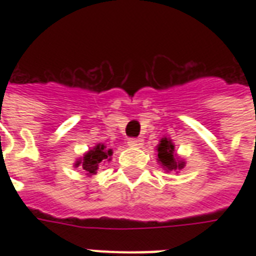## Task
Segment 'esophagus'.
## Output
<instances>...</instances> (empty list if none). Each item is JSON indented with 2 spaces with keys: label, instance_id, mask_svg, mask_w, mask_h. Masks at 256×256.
<instances>
[{
  "label": "esophagus",
  "instance_id": "obj_1",
  "mask_svg": "<svg viewBox=\"0 0 256 256\" xmlns=\"http://www.w3.org/2000/svg\"><path fill=\"white\" fill-rule=\"evenodd\" d=\"M128 144V146H132V148H140V146L144 144V140H142V138H130Z\"/></svg>",
  "mask_w": 256,
  "mask_h": 256
}]
</instances>
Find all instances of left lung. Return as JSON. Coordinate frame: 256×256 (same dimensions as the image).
<instances>
[{
  "mask_svg": "<svg viewBox=\"0 0 256 256\" xmlns=\"http://www.w3.org/2000/svg\"><path fill=\"white\" fill-rule=\"evenodd\" d=\"M158 160L162 166L168 170H182L184 168V162L178 158H175L174 154V144H171V140L168 138H164L160 140L158 146Z\"/></svg>",
  "mask_w": 256,
  "mask_h": 256,
  "instance_id": "1",
  "label": "left lung"
}]
</instances>
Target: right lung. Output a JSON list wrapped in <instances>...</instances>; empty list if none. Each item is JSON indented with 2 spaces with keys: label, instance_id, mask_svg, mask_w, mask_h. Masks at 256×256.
Wrapping results in <instances>:
<instances>
[{
  "label": "right lung",
  "instance_id": "add662e5",
  "mask_svg": "<svg viewBox=\"0 0 256 256\" xmlns=\"http://www.w3.org/2000/svg\"><path fill=\"white\" fill-rule=\"evenodd\" d=\"M112 150H106L104 144H96L92 150H90L88 154H85V156H84V160L81 162H77V166L81 164V168L88 175L96 174V170L100 168V164H104L106 160H108V156H112Z\"/></svg>",
  "mask_w": 256,
  "mask_h": 256
}]
</instances>
